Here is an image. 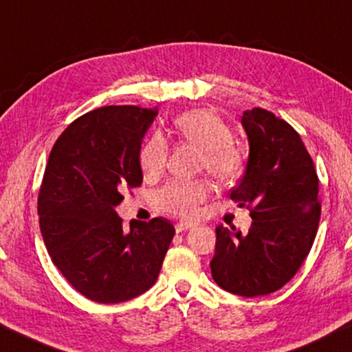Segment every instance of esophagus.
<instances>
[{"instance_id":"34e87169","label":"esophagus","mask_w":352,"mask_h":352,"mask_svg":"<svg viewBox=\"0 0 352 352\" xmlns=\"http://www.w3.org/2000/svg\"><path fill=\"white\" fill-rule=\"evenodd\" d=\"M188 228H193V223H188V221H179V223H176V231L177 232H182Z\"/></svg>"}]
</instances>
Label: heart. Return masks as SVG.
<instances>
[{
	"mask_svg": "<svg viewBox=\"0 0 352 352\" xmlns=\"http://www.w3.org/2000/svg\"><path fill=\"white\" fill-rule=\"evenodd\" d=\"M175 131L203 151L201 166L215 181L230 184L242 176L247 159L244 149L231 142V129L214 111L182 113L175 120ZM166 155L165 140L154 135L140 151V166L148 176H159L165 170ZM208 195L209 186L204 181H170L155 195V203L165 212L192 217Z\"/></svg>",
	"mask_w": 352,
	"mask_h": 352,
	"instance_id": "1",
	"label": "heart"
}]
</instances>
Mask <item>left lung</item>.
<instances>
[{
	"instance_id": "8db88e82",
	"label": "left lung",
	"mask_w": 352,
	"mask_h": 352,
	"mask_svg": "<svg viewBox=\"0 0 352 352\" xmlns=\"http://www.w3.org/2000/svg\"><path fill=\"white\" fill-rule=\"evenodd\" d=\"M248 160L230 198L250 209L242 234L215 228L210 272L228 293L255 297L274 293L294 277L310 253L320 223L318 176L304 143L288 122L267 110L242 115Z\"/></svg>"
}]
</instances>
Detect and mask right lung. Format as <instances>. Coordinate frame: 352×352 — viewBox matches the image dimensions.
<instances>
[{"mask_svg":"<svg viewBox=\"0 0 352 352\" xmlns=\"http://www.w3.org/2000/svg\"><path fill=\"white\" fill-rule=\"evenodd\" d=\"M157 111L102 107L75 120L53 146L37 212L48 255L78 293L99 304L133 299L155 283L175 236L164 217L122 230L116 206L143 182L140 151Z\"/></svg>","mask_w":352,"mask_h":352,"instance_id":"obj_1","label":"right lung"}]
</instances>
